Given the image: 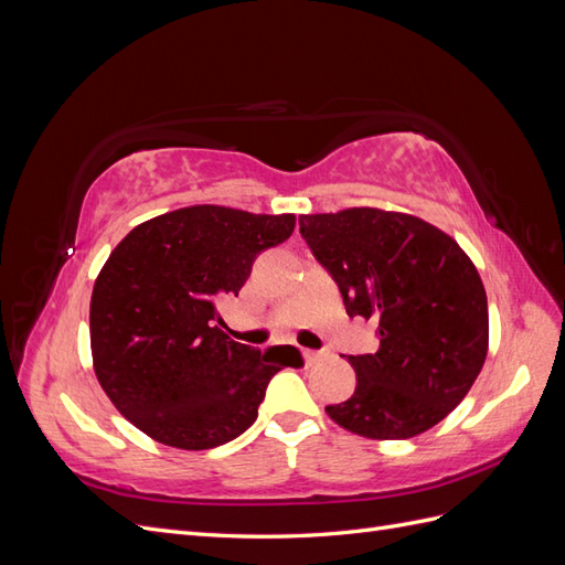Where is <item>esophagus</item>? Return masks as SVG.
Listing matches in <instances>:
<instances>
[{
  "mask_svg": "<svg viewBox=\"0 0 565 565\" xmlns=\"http://www.w3.org/2000/svg\"><path fill=\"white\" fill-rule=\"evenodd\" d=\"M301 355H303L306 365H316V363L324 361V358L330 355V351H313V349H301Z\"/></svg>",
  "mask_w": 565,
  "mask_h": 565,
  "instance_id": "34e87169",
  "label": "esophagus"
}]
</instances>
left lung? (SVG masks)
Here are the masks:
<instances>
[{"label":"left lung","mask_w":565,"mask_h":565,"mask_svg":"<svg viewBox=\"0 0 565 565\" xmlns=\"http://www.w3.org/2000/svg\"><path fill=\"white\" fill-rule=\"evenodd\" d=\"M303 241L349 316L377 322L380 349L349 355L353 396L324 413L374 440L413 438L446 419L488 355V299L469 254L413 214L349 207L301 214Z\"/></svg>","instance_id":"left-lung-1"}]
</instances>
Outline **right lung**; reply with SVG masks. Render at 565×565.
Returning a JSON list of instances; mask_svg holds the SVG:
<instances>
[{"label":"right lung","mask_w":565,"mask_h":565,"mask_svg":"<svg viewBox=\"0 0 565 565\" xmlns=\"http://www.w3.org/2000/svg\"><path fill=\"white\" fill-rule=\"evenodd\" d=\"M295 224V214L193 204L143 221L110 252L92 292V361L136 429L179 450L224 446L259 415L273 374L301 365L295 347L237 344L216 311Z\"/></svg>","instance_id":"1"}]
</instances>
